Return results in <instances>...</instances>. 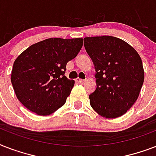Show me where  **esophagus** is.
<instances>
[{
  "mask_svg": "<svg viewBox=\"0 0 156 156\" xmlns=\"http://www.w3.org/2000/svg\"><path fill=\"white\" fill-rule=\"evenodd\" d=\"M75 81H76V82H77V83H84V82H85V80H84V79H81V78H76Z\"/></svg>",
  "mask_w": 156,
  "mask_h": 156,
  "instance_id": "obj_1",
  "label": "esophagus"
}]
</instances>
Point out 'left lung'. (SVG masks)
<instances>
[{"mask_svg": "<svg viewBox=\"0 0 156 156\" xmlns=\"http://www.w3.org/2000/svg\"><path fill=\"white\" fill-rule=\"evenodd\" d=\"M95 69L96 89L90 106L100 116H122L138 100L144 81L143 62L132 46L119 38L104 35L83 39Z\"/></svg>", "mask_w": 156, "mask_h": 156, "instance_id": "8db88e82", "label": "left lung"}]
</instances>
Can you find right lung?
I'll return each instance as SVG.
<instances>
[{"label":"right lung","instance_id":"right-lung-1","mask_svg":"<svg viewBox=\"0 0 156 156\" xmlns=\"http://www.w3.org/2000/svg\"><path fill=\"white\" fill-rule=\"evenodd\" d=\"M83 38H50L27 48L14 61L11 83L18 100L30 111L47 116L65 104L74 81L66 64L83 47Z\"/></svg>","mask_w":156,"mask_h":156}]
</instances>
